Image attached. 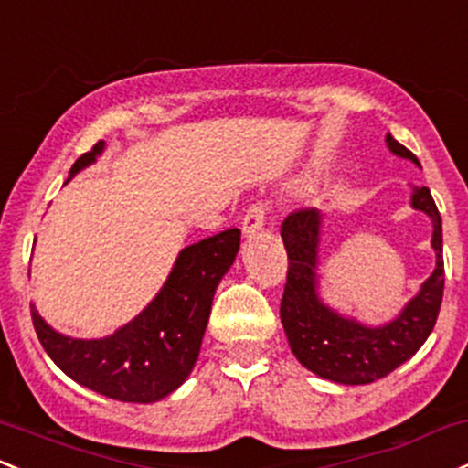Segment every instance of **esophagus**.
Wrapping results in <instances>:
<instances>
[{"instance_id": "obj_1", "label": "esophagus", "mask_w": 468, "mask_h": 468, "mask_svg": "<svg viewBox=\"0 0 468 468\" xmlns=\"http://www.w3.org/2000/svg\"><path fill=\"white\" fill-rule=\"evenodd\" d=\"M266 219V204L264 202H255L250 204L249 210H246L244 219H242V230L246 238H253L258 230H261Z\"/></svg>"}]
</instances>
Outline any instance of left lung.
I'll return each mask as SVG.
<instances>
[{
	"mask_svg": "<svg viewBox=\"0 0 468 468\" xmlns=\"http://www.w3.org/2000/svg\"><path fill=\"white\" fill-rule=\"evenodd\" d=\"M387 146L393 155L420 166L418 157L393 140L391 133L387 135ZM410 207L422 210L433 222L431 246L435 250V271L399 315L382 326L359 324L322 302L317 291L320 210H292L282 222V239L289 253V273L280 304L282 326L292 356L315 376L351 387L371 384L413 357L433 331L444 292L442 218L426 186L413 188Z\"/></svg>",
	"mask_w": 468,
	"mask_h": 468,
	"instance_id": "1",
	"label": "left lung"
}]
</instances>
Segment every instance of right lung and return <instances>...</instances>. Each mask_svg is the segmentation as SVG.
<instances>
[{
    "label": "right lung",
    "mask_w": 468,
    "mask_h": 468,
    "mask_svg": "<svg viewBox=\"0 0 468 468\" xmlns=\"http://www.w3.org/2000/svg\"><path fill=\"white\" fill-rule=\"evenodd\" d=\"M104 146L97 142L77 159L66 182L90 166ZM239 235V229H229L182 249L155 300L109 337L61 335L30 304L44 351L70 379L111 399L151 404L166 398L182 387L197 362L215 289L235 261Z\"/></svg>",
    "instance_id": "add662e5"
}]
</instances>
